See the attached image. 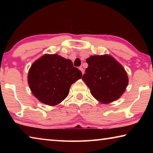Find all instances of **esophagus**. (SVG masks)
Instances as JSON below:
<instances>
[{
	"instance_id": "1",
	"label": "esophagus",
	"mask_w": 153,
	"mask_h": 153,
	"mask_svg": "<svg viewBox=\"0 0 153 153\" xmlns=\"http://www.w3.org/2000/svg\"><path fill=\"white\" fill-rule=\"evenodd\" d=\"M79 69L80 71H81V72L82 73V74H84V69H83V67H79Z\"/></svg>"
}]
</instances>
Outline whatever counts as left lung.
Instances as JSON below:
<instances>
[{"instance_id": "1", "label": "left lung", "mask_w": 153, "mask_h": 153, "mask_svg": "<svg viewBox=\"0 0 153 153\" xmlns=\"http://www.w3.org/2000/svg\"><path fill=\"white\" fill-rule=\"evenodd\" d=\"M88 67L82 79L98 101L108 104L117 100L125 92L128 77L122 65L108 55L88 58Z\"/></svg>"}]
</instances>
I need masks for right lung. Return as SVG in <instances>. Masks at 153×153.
Returning <instances> with one entry per match:
<instances>
[{"label": "right lung", "mask_w": 153, "mask_h": 153, "mask_svg": "<svg viewBox=\"0 0 153 153\" xmlns=\"http://www.w3.org/2000/svg\"><path fill=\"white\" fill-rule=\"evenodd\" d=\"M82 76L71 60L56 54H46L32 65L27 81L36 98L46 105L55 106L68 96L71 84Z\"/></svg>", "instance_id": "obj_1"}]
</instances>
